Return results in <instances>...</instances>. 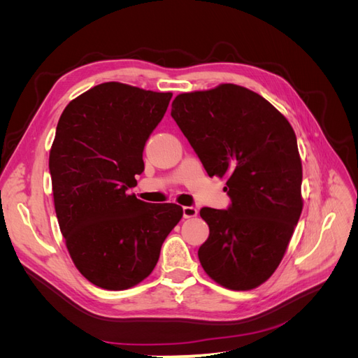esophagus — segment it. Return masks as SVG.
<instances>
[{
    "label": "esophagus",
    "instance_id": "1",
    "mask_svg": "<svg viewBox=\"0 0 358 358\" xmlns=\"http://www.w3.org/2000/svg\"><path fill=\"white\" fill-rule=\"evenodd\" d=\"M183 212V218H196L199 215V209L194 208V206H185V208L182 209Z\"/></svg>",
    "mask_w": 358,
    "mask_h": 358
}]
</instances>
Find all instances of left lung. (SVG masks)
Instances as JSON below:
<instances>
[{"label": "left lung", "mask_w": 358, "mask_h": 358, "mask_svg": "<svg viewBox=\"0 0 358 358\" xmlns=\"http://www.w3.org/2000/svg\"><path fill=\"white\" fill-rule=\"evenodd\" d=\"M171 117L208 175L227 178L229 208H203L199 259L213 280L252 289L273 275L301 213V161L287 119L262 95L225 83L178 95Z\"/></svg>", "instance_id": "1"}]
</instances>
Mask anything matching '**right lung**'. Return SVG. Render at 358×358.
Segmentation results:
<instances>
[{
    "instance_id": "obj_1",
    "label": "right lung",
    "mask_w": 358,
    "mask_h": 358,
    "mask_svg": "<svg viewBox=\"0 0 358 358\" xmlns=\"http://www.w3.org/2000/svg\"><path fill=\"white\" fill-rule=\"evenodd\" d=\"M171 92L96 85L64 109L49 155L53 201L73 263L94 285L127 289L150 275L182 218L178 204L128 196Z\"/></svg>"
}]
</instances>
